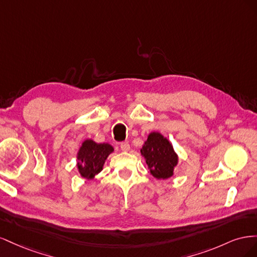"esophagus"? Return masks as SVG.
Here are the masks:
<instances>
[{
	"label": "esophagus",
	"mask_w": 257,
	"mask_h": 257,
	"mask_svg": "<svg viewBox=\"0 0 257 257\" xmlns=\"http://www.w3.org/2000/svg\"><path fill=\"white\" fill-rule=\"evenodd\" d=\"M120 148H121L122 151L126 152V151L130 150V145H128L127 142H124V143H121V144H120Z\"/></svg>",
	"instance_id": "1"
}]
</instances>
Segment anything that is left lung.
Wrapping results in <instances>:
<instances>
[{
  "mask_svg": "<svg viewBox=\"0 0 257 257\" xmlns=\"http://www.w3.org/2000/svg\"><path fill=\"white\" fill-rule=\"evenodd\" d=\"M150 174L158 180L172 178L175 167L179 163V157L168 139L160 132H151L147 136L141 149Z\"/></svg>",
  "mask_w": 257,
  "mask_h": 257,
  "instance_id": "obj_1",
  "label": "left lung"
}]
</instances>
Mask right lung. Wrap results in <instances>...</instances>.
<instances>
[{"label": "right lung", "mask_w": 257, "mask_h": 257, "mask_svg": "<svg viewBox=\"0 0 257 257\" xmlns=\"http://www.w3.org/2000/svg\"><path fill=\"white\" fill-rule=\"evenodd\" d=\"M113 147L107 143L97 144L92 139H84L77 152V170L79 175L93 180L103 170L107 158L113 152Z\"/></svg>", "instance_id": "obj_1"}]
</instances>
